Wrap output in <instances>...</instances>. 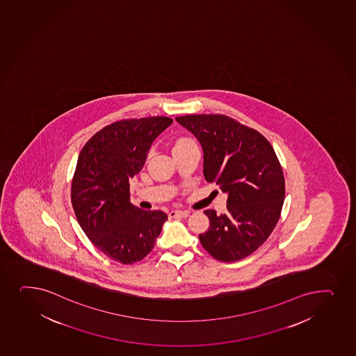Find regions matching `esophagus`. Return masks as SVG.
<instances>
[{
  "label": "esophagus",
  "instance_id": "esophagus-1",
  "mask_svg": "<svg viewBox=\"0 0 356 356\" xmlns=\"http://www.w3.org/2000/svg\"><path fill=\"white\" fill-rule=\"evenodd\" d=\"M188 216H189V212L179 211V209L169 212V218H187Z\"/></svg>",
  "mask_w": 356,
  "mask_h": 356
}]
</instances>
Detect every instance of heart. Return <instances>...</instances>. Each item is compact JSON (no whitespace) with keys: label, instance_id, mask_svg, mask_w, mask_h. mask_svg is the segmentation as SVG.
<instances>
[{"label":"heart","instance_id":"b5f03b06","mask_svg":"<svg viewBox=\"0 0 356 356\" xmlns=\"http://www.w3.org/2000/svg\"><path fill=\"white\" fill-rule=\"evenodd\" d=\"M187 144H194L192 140L189 138H180V140H176L175 145L174 147H179V145H187Z\"/></svg>","mask_w":356,"mask_h":356}]
</instances>
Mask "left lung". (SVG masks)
Masks as SVG:
<instances>
[{
	"label": "left lung",
	"mask_w": 356,
	"mask_h": 356,
	"mask_svg": "<svg viewBox=\"0 0 356 356\" xmlns=\"http://www.w3.org/2000/svg\"><path fill=\"white\" fill-rule=\"evenodd\" d=\"M204 150V176L227 194V212L207 209L209 228L199 234L220 261H236L259 248L280 219L285 184L280 161L265 137L224 115L176 117Z\"/></svg>",
	"instance_id": "left-lung-1"
}]
</instances>
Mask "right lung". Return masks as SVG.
I'll return each mask as SVG.
<instances>
[{"instance_id": "obj_1", "label": "right lung", "mask_w": 356, "mask_h": 356, "mask_svg": "<svg viewBox=\"0 0 356 356\" xmlns=\"http://www.w3.org/2000/svg\"><path fill=\"white\" fill-rule=\"evenodd\" d=\"M172 123L168 117L120 120L95 134L80 152L71 189L76 220L91 243L118 263L143 259L168 220L162 211L134 206L129 180Z\"/></svg>"}]
</instances>
